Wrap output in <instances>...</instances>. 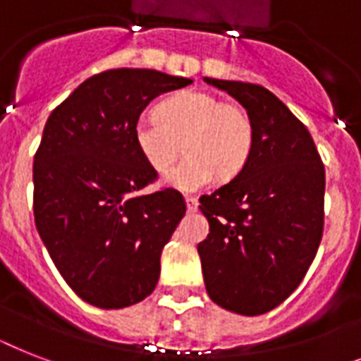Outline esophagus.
Returning <instances> with one entry per match:
<instances>
[{"label": "esophagus", "instance_id": "1", "mask_svg": "<svg viewBox=\"0 0 361 361\" xmlns=\"http://www.w3.org/2000/svg\"><path fill=\"white\" fill-rule=\"evenodd\" d=\"M185 204H187V212H197L198 209V200L195 197H185Z\"/></svg>", "mask_w": 361, "mask_h": 361}]
</instances>
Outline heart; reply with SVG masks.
Instances as JSON below:
<instances>
[{"label":"heart","mask_w":361,"mask_h":361,"mask_svg":"<svg viewBox=\"0 0 361 361\" xmlns=\"http://www.w3.org/2000/svg\"><path fill=\"white\" fill-rule=\"evenodd\" d=\"M133 133L138 152L155 172L170 169L183 142L189 155L164 178L180 191L202 189L217 172L223 178L238 174L255 138L245 110L204 92L172 95L159 104L157 116H140Z\"/></svg>","instance_id":"1"}]
</instances>
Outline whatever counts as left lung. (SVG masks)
Masks as SVG:
<instances>
[{"mask_svg":"<svg viewBox=\"0 0 361 361\" xmlns=\"http://www.w3.org/2000/svg\"><path fill=\"white\" fill-rule=\"evenodd\" d=\"M251 118V155L234 180L200 197L209 234L198 243L209 298L255 317L283 303L307 274L324 231L326 172L307 127L257 84L204 78Z\"/></svg>","mask_w":361,"mask_h":361,"instance_id":"8db88e82","label":"left lung"}]
</instances>
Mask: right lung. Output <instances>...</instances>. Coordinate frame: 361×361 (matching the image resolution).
<instances>
[{
	"mask_svg": "<svg viewBox=\"0 0 361 361\" xmlns=\"http://www.w3.org/2000/svg\"><path fill=\"white\" fill-rule=\"evenodd\" d=\"M191 82L153 69L104 71L44 125L33 163L37 231L67 285L95 307H129L157 285L185 200L170 187L138 195L157 172L133 130L149 101Z\"/></svg>",
	"mask_w": 361,
	"mask_h": 361,
	"instance_id": "obj_1",
	"label": "right lung"
}]
</instances>
